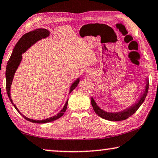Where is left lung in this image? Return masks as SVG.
<instances>
[{
    "instance_id": "left-lung-1",
    "label": "left lung",
    "mask_w": 158,
    "mask_h": 158,
    "mask_svg": "<svg viewBox=\"0 0 158 158\" xmlns=\"http://www.w3.org/2000/svg\"><path fill=\"white\" fill-rule=\"evenodd\" d=\"M148 81L147 80V81H146V85L144 93H143L142 96H141L139 101H138V103H135L132 106L130 107L129 108H127L125 110H123V111L121 112L112 113V112H107L106 111H104V110L101 109L100 107L96 105V102L94 101V100L93 98H92V100H91V103L92 105L93 109L94 110V112L99 116V117L104 118V119L112 121H123L129 118L138 109H139V107L141 106V105L143 103V102L145 100L146 95H147V93H148Z\"/></svg>"
}]
</instances>
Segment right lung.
Masks as SVG:
<instances>
[{"label":"right lung","instance_id":"obj_1","mask_svg":"<svg viewBox=\"0 0 158 158\" xmlns=\"http://www.w3.org/2000/svg\"><path fill=\"white\" fill-rule=\"evenodd\" d=\"M50 32L48 30L44 29V28H38L32 30V31H30L29 32L26 33L24 35L22 36V37L19 40L17 44H16V46L14 48V50L12 51V53L11 55V57L10 58L9 61L7 62V65L6 67V72H5V76H6V90L7 93L8 95V97H9L11 103L15 107V109L17 110V111L20 113L24 118H26V120L30 121V122L32 123H48L51 122V121H53L57 119V118H60L64 114V113L66 112V107H67L68 105V100L66 101L64 106L61 110L60 112L58 113L57 115L54 116L52 117H50L48 118H46V119L44 120H33L31 118H29L26 117H25L21 113L19 112L17 107L15 106V104L13 103V101L11 98L10 96V88H11V85L12 83V80L14 76H15V73L17 69L18 66H19L21 63V61L22 60V53H23L24 52H26L27 49H28L30 46L33 45L35 43L37 42V41L41 40L42 38H46L49 36ZM79 78L77 79L76 81H75L73 84L71 85V88H70V92L71 93L72 91H73L75 88L77 87V85L79 83Z\"/></svg>","mask_w":158,"mask_h":158}]
</instances>
